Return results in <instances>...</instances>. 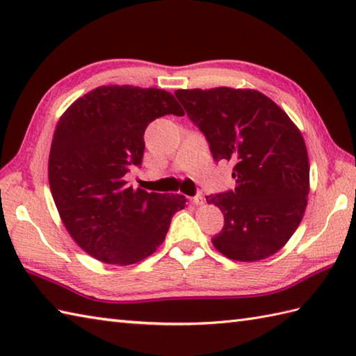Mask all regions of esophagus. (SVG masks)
Segmentation results:
<instances>
[{
    "instance_id": "esophagus-1",
    "label": "esophagus",
    "mask_w": 356,
    "mask_h": 356,
    "mask_svg": "<svg viewBox=\"0 0 356 356\" xmlns=\"http://www.w3.org/2000/svg\"><path fill=\"white\" fill-rule=\"evenodd\" d=\"M191 203H193V205H195V207H202L203 203H205V199H203L202 195H195V197L191 199Z\"/></svg>"
}]
</instances>
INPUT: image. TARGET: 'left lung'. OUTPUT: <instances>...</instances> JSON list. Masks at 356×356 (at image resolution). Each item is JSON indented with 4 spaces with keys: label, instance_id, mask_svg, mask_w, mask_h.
Listing matches in <instances>:
<instances>
[{
    "label": "left lung",
    "instance_id": "left-lung-1",
    "mask_svg": "<svg viewBox=\"0 0 356 356\" xmlns=\"http://www.w3.org/2000/svg\"><path fill=\"white\" fill-rule=\"evenodd\" d=\"M174 95L207 136L216 161L234 163L236 190L207 195L225 216L214 248L236 261L274 255L307 207L309 157L298 127L259 90L216 87Z\"/></svg>",
    "mask_w": 356,
    "mask_h": 356
}]
</instances>
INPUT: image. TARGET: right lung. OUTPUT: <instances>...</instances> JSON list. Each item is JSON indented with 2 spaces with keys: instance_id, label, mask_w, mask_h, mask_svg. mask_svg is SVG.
I'll return each instance as SVG.
<instances>
[{
  "instance_id": "obj_1",
  "label": "right lung",
  "mask_w": 356,
  "mask_h": 356,
  "mask_svg": "<svg viewBox=\"0 0 356 356\" xmlns=\"http://www.w3.org/2000/svg\"><path fill=\"white\" fill-rule=\"evenodd\" d=\"M184 116L170 92L102 86L74 101L59 118L49 156V184L72 238L108 264L128 266L163 243L180 194L128 186L125 174L140 165L151 120Z\"/></svg>"
}]
</instances>
